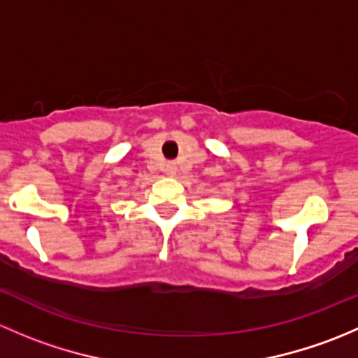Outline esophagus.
<instances>
[{"mask_svg":"<svg viewBox=\"0 0 358 358\" xmlns=\"http://www.w3.org/2000/svg\"><path fill=\"white\" fill-rule=\"evenodd\" d=\"M164 171H166V175H169V176L175 175V173H176L175 162H168V164H166V168H164Z\"/></svg>","mask_w":358,"mask_h":358,"instance_id":"esophagus-1","label":"esophagus"}]
</instances>
